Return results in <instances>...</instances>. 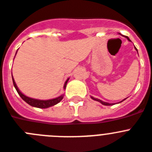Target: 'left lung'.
Returning a JSON list of instances; mask_svg holds the SVG:
<instances>
[{
	"instance_id": "left-lung-1",
	"label": "left lung",
	"mask_w": 152,
	"mask_h": 152,
	"mask_svg": "<svg viewBox=\"0 0 152 152\" xmlns=\"http://www.w3.org/2000/svg\"><path fill=\"white\" fill-rule=\"evenodd\" d=\"M126 38H127V40L128 41H130V42H131V40H130V39L129 38H128V37H126ZM135 48V47H134ZM135 49H136V50H137V48H135ZM91 98L92 99H93V100H96V101H98V102H100V103H101L102 104H104V105H106V106H110V105H113V104H109V103H106V102H103L102 101V100H98V99H96V98H94V97H92L91 96ZM124 100H125V99H124ZM122 102V101H121Z\"/></svg>"
}]
</instances>
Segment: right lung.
I'll list each match as a JSON object with an SVG mask.
<instances>
[{"instance_id": "right-lung-1", "label": "right lung", "mask_w": 152, "mask_h": 152, "mask_svg": "<svg viewBox=\"0 0 152 152\" xmlns=\"http://www.w3.org/2000/svg\"><path fill=\"white\" fill-rule=\"evenodd\" d=\"M12 80H13V84L15 86V89L17 90L18 94H19V96L22 98L23 100L26 102L27 104H28L29 105L32 106V107H39V108H47L49 107H52V106H54L56 104H57L58 102H60L62 100V99L63 98V95L58 96V97L56 98V99H52V100H35V99H32V98H29L26 96H25L23 94H21L20 90H18L17 85L15 83V80H14L13 77H12ZM69 79L66 81L64 85V88H66V83L68 82Z\"/></svg>"}]
</instances>
